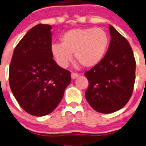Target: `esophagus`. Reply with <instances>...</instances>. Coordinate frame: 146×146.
<instances>
[{
    "label": "esophagus",
    "mask_w": 146,
    "mask_h": 146,
    "mask_svg": "<svg viewBox=\"0 0 146 146\" xmlns=\"http://www.w3.org/2000/svg\"><path fill=\"white\" fill-rule=\"evenodd\" d=\"M71 76H72V79H75V78H78L79 77V74L78 73H74V72H72V74H71Z\"/></svg>",
    "instance_id": "34e87169"
}]
</instances>
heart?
<instances>
[{"label":"heart","mask_w":146,"mask_h":146,"mask_svg":"<svg viewBox=\"0 0 146 146\" xmlns=\"http://www.w3.org/2000/svg\"><path fill=\"white\" fill-rule=\"evenodd\" d=\"M54 43L51 52L62 68L68 66L74 53L76 60L85 68L98 65L105 56L109 43L108 34L100 28H77L67 31Z\"/></svg>","instance_id":"1"}]
</instances>
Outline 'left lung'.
<instances>
[{
  "mask_svg": "<svg viewBox=\"0 0 146 146\" xmlns=\"http://www.w3.org/2000/svg\"><path fill=\"white\" fill-rule=\"evenodd\" d=\"M111 41L106 54L85 76L88 80L86 99L92 109L109 114L129 102L135 81L136 61L125 37L109 25Z\"/></svg>",
  "mask_w": 146,
  "mask_h": 146,
  "instance_id": "8db88e82",
  "label": "left lung"
}]
</instances>
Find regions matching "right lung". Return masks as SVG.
<instances>
[{"label":"right lung","instance_id":"1","mask_svg":"<svg viewBox=\"0 0 146 146\" xmlns=\"http://www.w3.org/2000/svg\"><path fill=\"white\" fill-rule=\"evenodd\" d=\"M52 28L37 24L29 29L15 48L9 66L14 97L25 111L36 117L53 111L71 82L70 72L53 59Z\"/></svg>","mask_w":146,"mask_h":146}]
</instances>
